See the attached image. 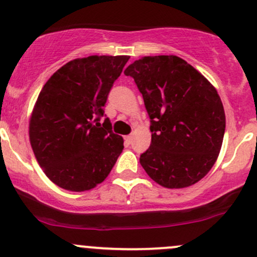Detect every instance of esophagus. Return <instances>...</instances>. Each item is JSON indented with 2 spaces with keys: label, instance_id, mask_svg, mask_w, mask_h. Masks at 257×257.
I'll return each instance as SVG.
<instances>
[{
  "label": "esophagus",
  "instance_id": "1",
  "mask_svg": "<svg viewBox=\"0 0 257 257\" xmlns=\"http://www.w3.org/2000/svg\"><path fill=\"white\" fill-rule=\"evenodd\" d=\"M124 139H125V142H126V143H128V144H131L132 142H133V136H132V134H131V136H126L125 138H124Z\"/></svg>",
  "mask_w": 257,
  "mask_h": 257
}]
</instances>
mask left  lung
I'll list each match as a JSON object with an SVG mask.
<instances>
[{
  "mask_svg": "<svg viewBox=\"0 0 257 257\" xmlns=\"http://www.w3.org/2000/svg\"><path fill=\"white\" fill-rule=\"evenodd\" d=\"M136 82L150 118L152 143L142 167L155 183L181 189L198 183L219 157L225 112L216 89L177 56H148L124 71Z\"/></svg>",
  "mask_w": 257,
  "mask_h": 257,
  "instance_id": "8db88e82",
  "label": "left lung"
}]
</instances>
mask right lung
<instances>
[{
  "instance_id": "obj_1",
  "label": "right lung",
  "mask_w": 257,
  "mask_h": 257,
  "mask_svg": "<svg viewBox=\"0 0 257 257\" xmlns=\"http://www.w3.org/2000/svg\"><path fill=\"white\" fill-rule=\"evenodd\" d=\"M128 56H89L68 62L47 80L30 120V142L51 181L69 191L102 183L123 150L108 118L100 123L113 83Z\"/></svg>"
}]
</instances>
